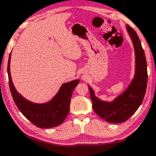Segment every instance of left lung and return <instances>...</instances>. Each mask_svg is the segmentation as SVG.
I'll list each match as a JSON object with an SVG mask.
<instances>
[{
	"instance_id": "1",
	"label": "left lung",
	"mask_w": 156,
	"mask_h": 156,
	"mask_svg": "<svg viewBox=\"0 0 156 156\" xmlns=\"http://www.w3.org/2000/svg\"><path fill=\"white\" fill-rule=\"evenodd\" d=\"M127 30L132 40L136 57L135 75L128 89L113 101L107 102L98 98L89 86L93 110L107 122L121 123L129 119L142 104L147 89L148 75L144 51L135 30L129 25H127Z\"/></svg>"
}]
</instances>
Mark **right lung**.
Returning <instances> with one entry per match:
<instances>
[{
    "label": "right lung",
    "mask_w": 156,
    "mask_h": 156,
    "mask_svg": "<svg viewBox=\"0 0 156 156\" xmlns=\"http://www.w3.org/2000/svg\"><path fill=\"white\" fill-rule=\"evenodd\" d=\"M10 58L11 53L9 54L7 65L9 89L19 111L38 128H49L62 124L68 115L72 93L80 80H75L64 83L58 92L49 102L41 104H34L24 98L14 87L9 70Z\"/></svg>",
    "instance_id": "1"
}]
</instances>
